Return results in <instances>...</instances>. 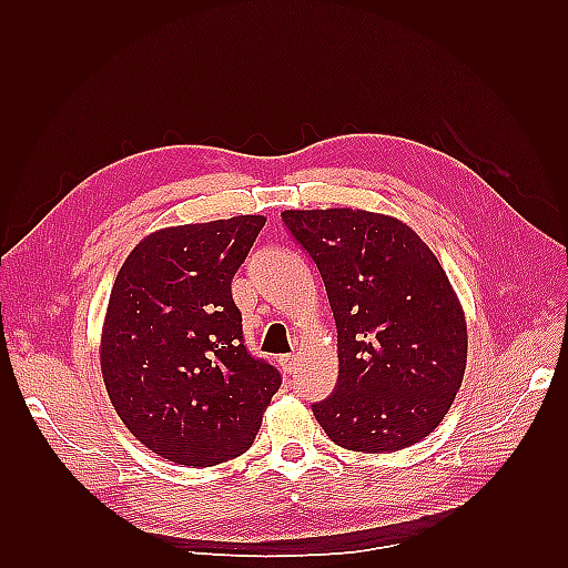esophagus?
I'll return each mask as SVG.
<instances>
[{"label": "esophagus", "mask_w": 568, "mask_h": 568, "mask_svg": "<svg viewBox=\"0 0 568 568\" xmlns=\"http://www.w3.org/2000/svg\"><path fill=\"white\" fill-rule=\"evenodd\" d=\"M281 368H283V373H293L295 371V356H281Z\"/></svg>", "instance_id": "1"}]
</instances>
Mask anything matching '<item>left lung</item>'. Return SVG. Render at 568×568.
<instances>
[{
	"mask_svg": "<svg viewBox=\"0 0 568 568\" xmlns=\"http://www.w3.org/2000/svg\"><path fill=\"white\" fill-rule=\"evenodd\" d=\"M327 287L339 378L312 405L352 452H400L439 427L466 371V320L442 263L413 229L366 210H285Z\"/></svg>",
	"mask_w": 568,
	"mask_h": 568,
	"instance_id": "1",
	"label": "left lung"
}]
</instances>
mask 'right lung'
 <instances>
[{"label":"right lung","instance_id":"obj_1","mask_svg":"<svg viewBox=\"0 0 568 568\" xmlns=\"http://www.w3.org/2000/svg\"><path fill=\"white\" fill-rule=\"evenodd\" d=\"M265 224L241 214L149 234L119 271L100 364L126 429L153 454L214 466L256 439L281 373L251 356L232 281Z\"/></svg>","mask_w":568,"mask_h":568}]
</instances>
